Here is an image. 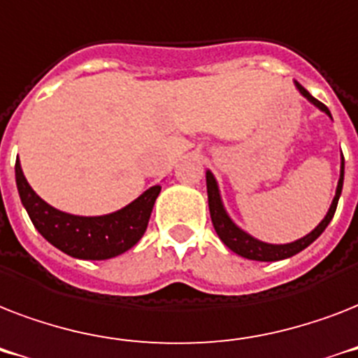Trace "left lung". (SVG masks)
<instances>
[{
    "instance_id": "8db88e82",
    "label": "left lung",
    "mask_w": 358,
    "mask_h": 358,
    "mask_svg": "<svg viewBox=\"0 0 358 358\" xmlns=\"http://www.w3.org/2000/svg\"><path fill=\"white\" fill-rule=\"evenodd\" d=\"M295 87L299 89V92L306 100H310L316 108H320L322 111L331 117V111L327 109L325 103H322L320 100L312 96L310 92L306 91L305 87L299 85L295 81ZM342 185H344V157H342V169H340V180H338V187H336V195L333 199V204L329 208L327 215L323 219L322 223L317 224L316 229L312 230L310 234H306L305 238L297 239L294 243H286V245H271V243H264V241H258L252 236H249L247 232H243L241 229H238L232 219L227 215L223 208V202H221V196H219L217 189V182L213 178V174L208 171L206 173V187H208V204H210V215H212V223L213 229L217 232V236L221 238L227 247L230 250H234L236 255L243 256V258H249V260H258V262H277L284 260V258H289V256L297 255L303 249H306L312 241H316L322 232L327 229V224L331 223V219L334 217V212H336V206H338V199L340 193H342Z\"/></svg>"
}]
</instances>
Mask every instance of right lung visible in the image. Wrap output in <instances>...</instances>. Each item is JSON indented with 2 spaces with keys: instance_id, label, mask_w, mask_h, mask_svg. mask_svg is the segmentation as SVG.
Wrapping results in <instances>:
<instances>
[{
  "instance_id": "add662e5",
  "label": "right lung",
  "mask_w": 358,
  "mask_h": 358,
  "mask_svg": "<svg viewBox=\"0 0 358 358\" xmlns=\"http://www.w3.org/2000/svg\"><path fill=\"white\" fill-rule=\"evenodd\" d=\"M20 199L35 229L66 255L83 260H108L131 249L145 234L152 208L162 187L154 185L119 212L100 217H80L59 212L27 184L20 162L14 165Z\"/></svg>"
}]
</instances>
